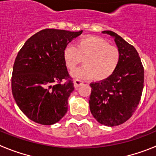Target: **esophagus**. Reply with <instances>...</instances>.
<instances>
[{"label": "esophagus", "mask_w": 156, "mask_h": 156, "mask_svg": "<svg viewBox=\"0 0 156 156\" xmlns=\"http://www.w3.org/2000/svg\"><path fill=\"white\" fill-rule=\"evenodd\" d=\"M83 84V82L81 80H79V79H75V80L74 81V87L75 88H78V87H80L81 85Z\"/></svg>", "instance_id": "34e87169"}]
</instances>
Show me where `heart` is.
I'll return each mask as SVG.
<instances>
[{"instance_id": "1", "label": "heart", "mask_w": 156, "mask_h": 156, "mask_svg": "<svg viewBox=\"0 0 156 156\" xmlns=\"http://www.w3.org/2000/svg\"><path fill=\"white\" fill-rule=\"evenodd\" d=\"M63 60L69 70H73L82 62L84 66L72 72L77 78H94L102 81L110 78L117 69L120 54L117 47L109 45L108 41L94 35L82 37L75 46L66 45L62 53Z\"/></svg>"}]
</instances>
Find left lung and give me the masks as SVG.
Segmentation results:
<instances>
[{
  "label": "left lung",
  "mask_w": 156,
  "mask_h": 156,
  "mask_svg": "<svg viewBox=\"0 0 156 156\" xmlns=\"http://www.w3.org/2000/svg\"><path fill=\"white\" fill-rule=\"evenodd\" d=\"M102 34L115 38L120 54L117 69L110 78L90 83V112L99 123L118 126L132 116L144 89V69L137 50L115 32Z\"/></svg>",
  "instance_id": "8db88e82"
}]
</instances>
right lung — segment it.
<instances>
[{
    "label": "right lung",
    "mask_w": 156,
    "mask_h": 156,
    "mask_svg": "<svg viewBox=\"0 0 156 156\" xmlns=\"http://www.w3.org/2000/svg\"><path fill=\"white\" fill-rule=\"evenodd\" d=\"M82 33L45 29L28 39L18 52L12 69V93L30 120L52 125L67 112L74 87L64 63L63 49Z\"/></svg>",
    "instance_id": "right-lung-1"
}]
</instances>
